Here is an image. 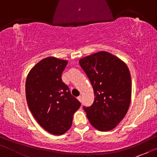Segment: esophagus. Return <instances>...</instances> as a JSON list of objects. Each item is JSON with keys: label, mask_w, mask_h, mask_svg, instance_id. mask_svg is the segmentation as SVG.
<instances>
[{"label": "esophagus", "mask_w": 157, "mask_h": 157, "mask_svg": "<svg viewBox=\"0 0 157 157\" xmlns=\"http://www.w3.org/2000/svg\"><path fill=\"white\" fill-rule=\"evenodd\" d=\"M77 100H78L79 101H80V102H82V97H81V96H79L78 97H77Z\"/></svg>", "instance_id": "34e87169"}]
</instances>
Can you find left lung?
I'll use <instances>...</instances> for the list:
<instances>
[{
  "label": "left lung",
  "mask_w": 157,
  "mask_h": 157,
  "mask_svg": "<svg viewBox=\"0 0 157 157\" xmlns=\"http://www.w3.org/2000/svg\"><path fill=\"white\" fill-rule=\"evenodd\" d=\"M92 84L94 101L83 107L90 123L109 131L121 122L131 100V77L124 61L107 52H98L79 60Z\"/></svg>",
  "instance_id": "left-lung-1"
}]
</instances>
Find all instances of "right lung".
Wrapping results in <instances>:
<instances>
[{"label": "right lung", "instance_id": "1", "mask_svg": "<svg viewBox=\"0 0 157 157\" xmlns=\"http://www.w3.org/2000/svg\"><path fill=\"white\" fill-rule=\"evenodd\" d=\"M68 60L48 57L31 68L26 77L29 108L39 125L54 135H62L72 125L80 102L70 93L61 76Z\"/></svg>", "mask_w": 157, "mask_h": 157}]
</instances>
